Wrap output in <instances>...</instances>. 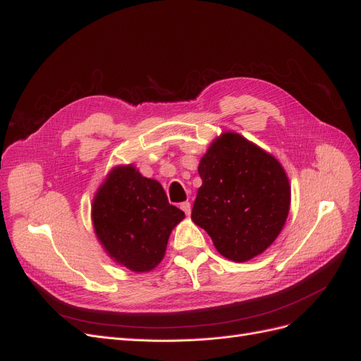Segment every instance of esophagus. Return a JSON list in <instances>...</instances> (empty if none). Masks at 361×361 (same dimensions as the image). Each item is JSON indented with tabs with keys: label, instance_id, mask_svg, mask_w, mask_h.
<instances>
[{
	"label": "esophagus",
	"instance_id": "obj_1",
	"mask_svg": "<svg viewBox=\"0 0 361 361\" xmlns=\"http://www.w3.org/2000/svg\"><path fill=\"white\" fill-rule=\"evenodd\" d=\"M180 209L187 214V215H190L191 214V203L190 202H183V203H180Z\"/></svg>",
	"mask_w": 361,
	"mask_h": 361
}]
</instances>
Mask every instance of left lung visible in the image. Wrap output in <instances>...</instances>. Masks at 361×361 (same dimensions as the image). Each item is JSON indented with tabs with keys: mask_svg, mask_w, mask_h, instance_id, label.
<instances>
[{
	"mask_svg": "<svg viewBox=\"0 0 361 361\" xmlns=\"http://www.w3.org/2000/svg\"><path fill=\"white\" fill-rule=\"evenodd\" d=\"M199 174L191 220L211 236L218 253L245 262L276 241L289 214L290 187L274 157L226 133L207 149Z\"/></svg>",
	"mask_w": 361,
	"mask_h": 361,
	"instance_id": "1",
	"label": "left lung"
}]
</instances>
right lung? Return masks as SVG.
<instances>
[{"mask_svg": "<svg viewBox=\"0 0 361 361\" xmlns=\"http://www.w3.org/2000/svg\"><path fill=\"white\" fill-rule=\"evenodd\" d=\"M94 232L120 265L135 272L155 268L173 227L185 214L169 203L161 183L133 167H117L97 191L92 207Z\"/></svg>", "mask_w": 361, "mask_h": 361, "instance_id": "right-lung-1", "label": "right lung"}]
</instances>
